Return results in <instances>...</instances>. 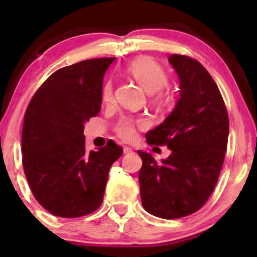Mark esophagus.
<instances>
[{
    "label": "esophagus",
    "instance_id": "34e87169",
    "mask_svg": "<svg viewBox=\"0 0 257 257\" xmlns=\"http://www.w3.org/2000/svg\"><path fill=\"white\" fill-rule=\"evenodd\" d=\"M132 152H133V149H132L131 147H126V145H125V147H123L124 154H128V153H132Z\"/></svg>",
    "mask_w": 257,
    "mask_h": 257
}]
</instances>
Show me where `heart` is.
I'll return each instance as SVG.
<instances>
[{"mask_svg":"<svg viewBox=\"0 0 257 257\" xmlns=\"http://www.w3.org/2000/svg\"><path fill=\"white\" fill-rule=\"evenodd\" d=\"M126 73L133 77L148 93H152L157 102H163L165 99V93L163 88L168 83V74L160 64L148 57H139L134 59L126 66ZM102 99L103 102L109 103L113 99V84L110 80L103 84L102 88ZM147 125L144 119L129 118L123 116L118 123L115 124V132L124 141H131L136 136V128H143Z\"/></svg>","mask_w":257,"mask_h":257,"instance_id":"heart-1","label":"heart"}]
</instances>
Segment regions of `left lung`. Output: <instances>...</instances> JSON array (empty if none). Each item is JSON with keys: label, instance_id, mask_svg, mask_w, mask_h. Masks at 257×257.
Segmentation results:
<instances>
[{"label": "left lung", "instance_id": "obj_1", "mask_svg": "<svg viewBox=\"0 0 257 257\" xmlns=\"http://www.w3.org/2000/svg\"><path fill=\"white\" fill-rule=\"evenodd\" d=\"M179 77V100L157 128L145 134L148 144L167 145L172 154L158 163L141 152V198L149 214L179 219L198 211L211 195L224 163L229 116L220 90L196 59L172 54Z\"/></svg>", "mask_w": 257, "mask_h": 257}]
</instances>
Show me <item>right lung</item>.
Segmentation results:
<instances>
[{"mask_svg":"<svg viewBox=\"0 0 257 257\" xmlns=\"http://www.w3.org/2000/svg\"><path fill=\"white\" fill-rule=\"evenodd\" d=\"M114 58L63 67L38 88L25 114L22 163L36 200L59 217L95 211L110 167L123 154L113 141L85 152L84 123L102 107L103 76Z\"/></svg>","mask_w":257,"mask_h":257,"instance_id":"1","label":"right lung"}]
</instances>
